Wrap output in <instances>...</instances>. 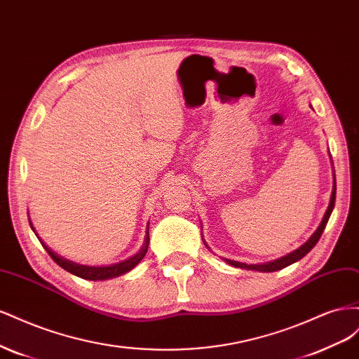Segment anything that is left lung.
<instances>
[{"mask_svg": "<svg viewBox=\"0 0 359 359\" xmlns=\"http://www.w3.org/2000/svg\"><path fill=\"white\" fill-rule=\"evenodd\" d=\"M334 203H335V177H334V187H332V193H331V201H330V205H328V210L327 212H325L323 219L319 224V227L316 229V232H314L310 238L309 241L306 244H302L299 248H297L295 252H292L283 257H280L277 260H273V262H268V264H260V265H247V264H243V262H235V260H229L226 259V262L235 266V268H243V269H253V271H260V273H273V271H278V269H283L292 264L298 262L299 259H302L304 256H306L310 250L318 244L319 238L322 236V232L325 229V226H327L328 220H330V215L334 210Z\"/></svg>", "mask_w": 359, "mask_h": 359, "instance_id": "obj_1", "label": "left lung"}]
</instances>
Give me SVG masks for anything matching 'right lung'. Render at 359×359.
Instances as JSON below:
<instances>
[{"label":"right lung","instance_id":"obj_1","mask_svg":"<svg viewBox=\"0 0 359 359\" xmlns=\"http://www.w3.org/2000/svg\"><path fill=\"white\" fill-rule=\"evenodd\" d=\"M29 226H31V229L34 231V226H32L31 220H29ZM34 233H36V231H34ZM37 238H39V241L41 243V245L45 247V250L49 253V256L53 259V262H57L61 268L66 269L67 273H70L73 276H78V277L85 278V280H107V278H114V277H118V276H123V274L128 273L130 269H133L140 262V260L144 259V256L147 255L148 244H149V233L147 231L144 247L140 248L135 256L124 260V262H119V264L109 265V266H86V265H79L76 262H72V260H67V259L58 256L57 253H53L52 250L40 240L39 235H37Z\"/></svg>","mask_w":359,"mask_h":359}]
</instances>
